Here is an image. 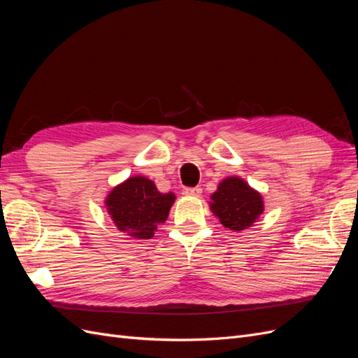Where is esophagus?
Masks as SVG:
<instances>
[{"mask_svg": "<svg viewBox=\"0 0 358 358\" xmlns=\"http://www.w3.org/2000/svg\"><path fill=\"white\" fill-rule=\"evenodd\" d=\"M183 192H185L187 196H189V197H200L203 189L200 187H194V188H185V191H183Z\"/></svg>", "mask_w": 358, "mask_h": 358, "instance_id": "esophagus-1", "label": "esophagus"}]
</instances>
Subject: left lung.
Segmentation results:
<instances>
[{
    "mask_svg": "<svg viewBox=\"0 0 358 358\" xmlns=\"http://www.w3.org/2000/svg\"><path fill=\"white\" fill-rule=\"evenodd\" d=\"M210 209L227 229L241 231L251 227L264 210L263 197L241 178L224 179L210 197Z\"/></svg>",
    "mask_w": 358,
    "mask_h": 358,
    "instance_id": "8db88e82",
    "label": "left lung"
}]
</instances>
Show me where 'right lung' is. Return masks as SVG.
<instances>
[{
  "label": "right lung",
  "instance_id": "1",
  "mask_svg": "<svg viewBox=\"0 0 358 358\" xmlns=\"http://www.w3.org/2000/svg\"><path fill=\"white\" fill-rule=\"evenodd\" d=\"M175 199L173 192H159L148 178L134 176L112 189L106 199V208L122 233L150 239L157 227L167 220Z\"/></svg>",
  "mask_w": 358,
  "mask_h": 358
}]
</instances>
